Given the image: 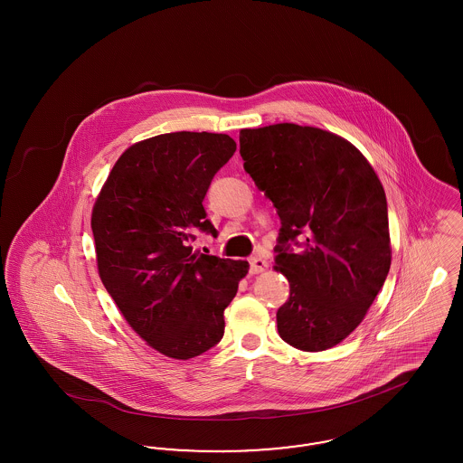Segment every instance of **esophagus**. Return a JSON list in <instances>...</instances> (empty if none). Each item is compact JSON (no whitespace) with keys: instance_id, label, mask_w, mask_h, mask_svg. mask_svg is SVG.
Masks as SVG:
<instances>
[{"instance_id":"1","label":"esophagus","mask_w":463,"mask_h":463,"mask_svg":"<svg viewBox=\"0 0 463 463\" xmlns=\"http://www.w3.org/2000/svg\"><path fill=\"white\" fill-rule=\"evenodd\" d=\"M265 269H267V262H265L262 257H251V259H250V272H251V274L264 272Z\"/></svg>"}]
</instances>
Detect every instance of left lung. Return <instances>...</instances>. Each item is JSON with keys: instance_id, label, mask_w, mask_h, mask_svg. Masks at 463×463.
Here are the masks:
<instances>
[{"instance_id": "obj_1", "label": "left lung", "mask_w": 463, "mask_h": 463, "mask_svg": "<svg viewBox=\"0 0 463 463\" xmlns=\"http://www.w3.org/2000/svg\"><path fill=\"white\" fill-rule=\"evenodd\" d=\"M240 155L281 221L274 262L289 298L278 331L295 349L326 351L359 326L389 274L383 187L351 142L314 127L241 130Z\"/></svg>"}]
</instances>
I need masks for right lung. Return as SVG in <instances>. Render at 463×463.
<instances>
[{
  "label": "right lung",
  "instance_id": "1",
  "mask_svg": "<svg viewBox=\"0 0 463 463\" xmlns=\"http://www.w3.org/2000/svg\"><path fill=\"white\" fill-rule=\"evenodd\" d=\"M236 153L223 133L157 135L116 161L93 206L99 274L112 300L153 349L189 359L223 336V310L246 260L194 253L217 231L203 206L215 174Z\"/></svg>",
  "mask_w": 463,
  "mask_h": 463
}]
</instances>
